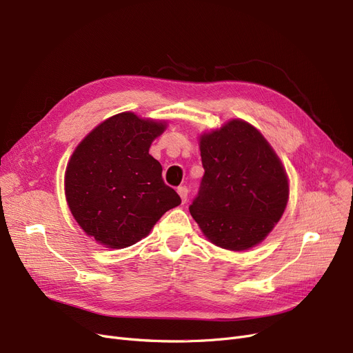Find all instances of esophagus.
Returning <instances> with one entry per match:
<instances>
[{
  "instance_id": "esophagus-1",
  "label": "esophagus",
  "mask_w": 353,
  "mask_h": 353,
  "mask_svg": "<svg viewBox=\"0 0 353 353\" xmlns=\"http://www.w3.org/2000/svg\"><path fill=\"white\" fill-rule=\"evenodd\" d=\"M177 193H179V196H180V199H181V203H186V202H188V193H189L188 188H186V186H180V188L177 189Z\"/></svg>"
}]
</instances>
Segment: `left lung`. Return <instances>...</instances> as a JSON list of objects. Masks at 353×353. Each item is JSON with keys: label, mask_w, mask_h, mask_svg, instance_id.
<instances>
[{"label": "left lung", "mask_w": 353, "mask_h": 353, "mask_svg": "<svg viewBox=\"0 0 353 353\" xmlns=\"http://www.w3.org/2000/svg\"><path fill=\"white\" fill-rule=\"evenodd\" d=\"M205 174L189 210L203 235L223 250L263 242L288 202L285 168L250 122L231 119L199 139Z\"/></svg>", "instance_id": "8db88e82"}]
</instances>
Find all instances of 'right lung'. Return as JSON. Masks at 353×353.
<instances>
[{
	"mask_svg": "<svg viewBox=\"0 0 353 353\" xmlns=\"http://www.w3.org/2000/svg\"><path fill=\"white\" fill-rule=\"evenodd\" d=\"M165 128V121L121 112L74 148L65 173L66 202L83 232L105 248L131 247L181 203L148 152Z\"/></svg>",
	"mask_w": 353,
	"mask_h": 353,
	"instance_id": "1",
	"label": "right lung"
}]
</instances>
